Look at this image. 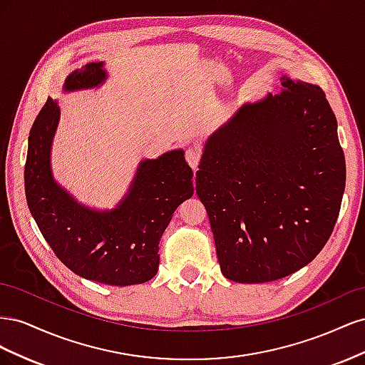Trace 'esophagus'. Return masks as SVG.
<instances>
[{
    "label": "esophagus",
    "mask_w": 365,
    "mask_h": 365,
    "mask_svg": "<svg viewBox=\"0 0 365 365\" xmlns=\"http://www.w3.org/2000/svg\"><path fill=\"white\" fill-rule=\"evenodd\" d=\"M200 160H201L200 150H196V149H187L185 150V161L189 163V165H190L193 170L197 169V164H200Z\"/></svg>",
    "instance_id": "esophagus-1"
}]
</instances>
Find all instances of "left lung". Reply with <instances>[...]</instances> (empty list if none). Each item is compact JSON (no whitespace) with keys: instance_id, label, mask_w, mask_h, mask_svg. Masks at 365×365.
<instances>
[{"instance_id":"1","label":"left lung","mask_w":365,"mask_h":365,"mask_svg":"<svg viewBox=\"0 0 365 365\" xmlns=\"http://www.w3.org/2000/svg\"><path fill=\"white\" fill-rule=\"evenodd\" d=\"M277 94L245 102L204 145L196 193L220 271L267 283L312 262L346 187L336 118L317 85L282 76Z\"/></svg>"}]
</instances>
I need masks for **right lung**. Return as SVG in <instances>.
Wrapping results in <instances>:
<instances>
[{
    "label": "right lung",
    "instance_id": "obj_1",
    "mask_svg": "<svg viewBox=\"0 0 365 365\" xmlns=\"http://www.w3.org/2000/svg\"><path fill=\"white\" fill-rule=\"evenodd\" d=\"M108 79L103 62L74 70L63 93L93 90ZM61 108L48 101L29 137L24 169L29 210L58 259L86 280L111 286L140 284L158 272L160 239L180 204L193 196V172L184 150L140 161L129 190L115 208L96 210L76 201L54 180L51 145Z\"/></svg>",
    "mask_w": 365,
    "mask_h": 365
}]
</instances>
